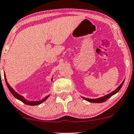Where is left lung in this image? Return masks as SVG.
<instances>
[{
	"mask_svg": "<svg viewBox=\"0 0 134 134\" xmlns=\"http://www.w3.org/2000/svg\"><path fill=\"white\" fill-rule=\"evenodd\" d=\"M124 82V80L123 82H122V83H121V84L119 85L118 87L116 88L115 91H114L113 92H112L110 93L109 94H108V95H106V96H105L104 97H102L99 98V99H87V98H85V97H83V99L85 100L88 101V102H92V103H102V102H104L105 100H107L108 99H109L110 97H112V96H114V94H115L116 93L120 91V88H121L122 85H123Z\"/></svg>",
	"mask_w": 134,
	"mask_h": 134,
	"instance_id": "obj_1",
	"label": "left lung"
}]
</instances>
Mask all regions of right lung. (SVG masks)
I'll return each mask as SVG.
<instances>
[{
    "label": "right lung",
    "mask_w": 134,
    "mask_h": 134,
    "mask_svg": "<svg viewBox=\"0 0 134 134\" xmlns=\"http://www.w3.org/2000/svg\"><path fill=\"white\" fill-rule=\"evenodd\" d=\"M5 80L6 84H7V85L8 88H9V91H10L11 93H12L13 96L15 97L16 99H17L18 100H19L22 101V102L24 103V104H27V105H39V104H41V103H42L43 101L46 100L47 99V98L49 97V96H47L44 99L41 100H40V101H35V102H33V101H32V102H28V101H27L26 100L24 99L23 97L21 96L20 95L18 94V93L16 92H15V91H14V90H13V88L11 87L10 85H9V83H7V79H6V78H5Z\"/></svg>",
    "instance_id": "right-lung-1"
}]
</instances>
